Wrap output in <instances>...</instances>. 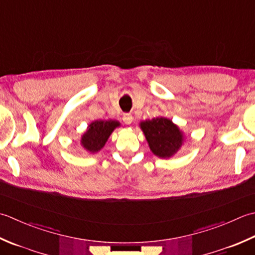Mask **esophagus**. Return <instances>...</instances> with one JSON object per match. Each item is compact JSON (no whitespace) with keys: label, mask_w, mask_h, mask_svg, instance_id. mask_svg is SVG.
Listing matches in <instances>:
<instances>
[{"label":"esophagus","mask_w":255,"mask_h":255,"mask_svg":"<svg viewBox=\"0 0 255 255\" xmlns=\"http://www.w3.org/2000/svg\"><path fill=\"white\" fill-rule=\"evenodd\" d=\"M123 121H124L125 124L130 125L132 123V121H133V118H132V116H131L130 114H125L124 117H123Z\"/></svg>","instance_id":"obj_1"}]
</instances>
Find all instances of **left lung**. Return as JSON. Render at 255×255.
<instances>
[{
	"label": "left lung",
	"instance_id": "obj_1",
	"mask_svg": "<svg viewBox=\"0 0 255 255\" xmlns=\"http://www.w3.org/2000/svg\"><path fill=\"white\" fill-rule=\"evenodd\" d=\"M151 151L160 158L171 157L182 144V133L171 121L158 117L140 124Z\"/></svg>",
	"mask_w": 255,
	"mask_h": 255
}]
</instances>
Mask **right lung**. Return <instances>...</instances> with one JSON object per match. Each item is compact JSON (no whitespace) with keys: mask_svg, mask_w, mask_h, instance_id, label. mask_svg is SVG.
<instances>
[{"mask_svg":"<svg viewBox=\"0 0 255 255\" xmlns=\"http://www.w3.org/2000/svg\"><path fill=\"white\" fill-rule=\"evenodd\" d=\"M118 126L119 123L116 121H96L92 123L82 137L83 147L93 153L101 150L114 129Z\"/></svg>","mask_w":255,"mask_h":255,"instance_id":"right-lung-1","label":"right lung"}]
</instances>
